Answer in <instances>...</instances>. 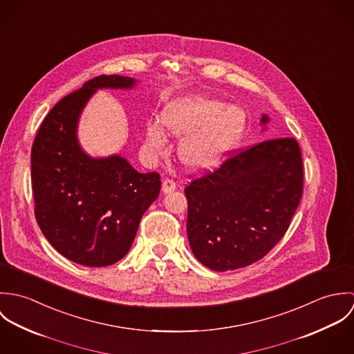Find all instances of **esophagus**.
<instances>
[{
  "label": "esophagus",
  "mask_w": 354,
  "mask_h": 354,
  "mask_svg": "<svg viewBox=\"0 0 354 354\" xmlns=\"http://www.w3.org/2000/svg\"><path fill=\"white\" fill-rule=\"evenodd\" d=\"M176 189V183L171 178H166L162 183V192L163 194H170Z\"/></svg>",
  "instance_id": "1"
}]
</instances>
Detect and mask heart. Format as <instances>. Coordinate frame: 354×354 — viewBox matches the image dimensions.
Masks as SVG:
<instances>
[{
	"instance_id": "b5f03b06",
	"label": "heart",
	"mask_w": 354,
	"mask_h": 354,
	"mask_svg": "<svg viewBox=\"0 0 354 354\" xmlns=\"http://www.w3.org/2000/svg\"><path fill=\"white\" fill-rule=\"evenodd\" d=\"M245 124L247 115L240 106L201 97L170 102L160 113L165 132L176 138L188 135L180 145L178 156L194 170L214 166L241 138ZM161 129L156 121L147 125L146 143L153 151L165 145Z\"/></svg>"
}]
</instances>
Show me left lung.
I'll list each match as a JSON object with an SVG mask.
<instances>
[{
  "label": "left lung",
  "mask_w": 354,
  "mask_h": 354,
  "mask_svg": "<svg viewBox=\"0 0 354 354\" xmlns=\"http://www.w3.org/2000/svg\"><path fill=\"white\" fill-rule=\"evenodd\" d=\"M267 114L260 124H268ZM300 146L264 140L226 159L185 188L187 233L195 257L214 271L247 267L289 229L303 195Z\"/></svg>",
  "instance_id": "8db88e82"
}]
</instances>
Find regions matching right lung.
Returning <instances> with one entry per match:
<instances>
[{
  "mask_svg": "<svg viewBox=\"0 0 354 354\" xmlns=\"http://www.w3.org/2000/svg\"><path fill=\"white\" fill-rule=\"evenodd\" d=\"M135 86L133 77L120 75L88 80L51 109L32 145L37 222L57 252L82 266L104 267L122 259L159 196L156 171L139 173L121 155L93 158L77 139L80 114L97 90Z\"/></svg>",
  "mask_w": 354,
  "mask_h": 354,
  "instance_id": "1",
  "label": "right lung"
}]
</instances>
